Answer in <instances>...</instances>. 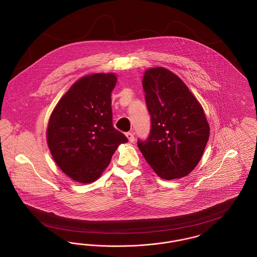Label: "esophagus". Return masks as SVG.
<instances>
[{"label":"esophagus","mask_w":257,"mask_h":257,"mask_svg":"<svg viewBox=\"0 0 257 257\" xmlns=\"http://www.w3.org/2000/svg\"><path fill=\"white\" fill-rule=\"evenodd\" d=\"M126 137H127V139L129 140V142H131V143L134 142L135 136L132 132H127V133H126Z\"/></svg>","instance_id":"esophagus-1"}]
</instances>
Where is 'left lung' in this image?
<instances>
[{"instance_id": "obj_1", "label": "left lung", "mask_w": 257, "mask_h": 257, "mask_svg": "<svg viewBox=\"0 0 257 257\" xmlns=\"http://www.w3.org/2000/svg\"><path fill=\"white\" fill-rule=\"evenodd\" d=\"M151 126L138 147L161 178H181L201 159L209 139L204 111L183 81L164 67L146 71L143 81Z\"/></svg>"}]
</instances>
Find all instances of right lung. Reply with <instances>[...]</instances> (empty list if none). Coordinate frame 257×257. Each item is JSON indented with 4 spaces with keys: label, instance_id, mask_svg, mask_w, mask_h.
<instances>
[{
    "label": "right lung",
    "instance_id": "add662e5",
    "mask_svg": "<svg viewBox=\"0 0 257 257\" xmlns=\"http://www.w3.org/2000/svg\"><path fill=\"white\" fill-rule=\"evenodd\" d=\"M112 73L77 81L53 110L47 129L52 156L61 171L80 183H91L109 166L125 135L112 125Z\"/></svg>",
    "mask_w": 257,
    "mask_h": 257
}]
</instances>
